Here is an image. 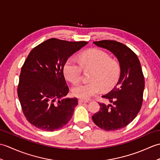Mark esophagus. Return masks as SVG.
<instances>
[{
    "instance_id": "obj_1",
    "label": "esophagus",
    "mask_w": 160,
    "mask_h": 160,
    "mask_svg": "<svg viewBox=\"0 0 160 160\" xmlns=\"http://www.w3.org/2000/svg\"><path fill=\"white\" fill-rule=\"evenodd\" d=\"M89 102L87 101V100H81L80 99L79 100H78V103L79 104H82V103H89Z\"/></svg>"
}]
</instances>
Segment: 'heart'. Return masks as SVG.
I'll use <instances>...</instances> for the list:
<instances>
[{"label":"heart","mask_w":160,"mask_h":160,"mask_svg":"<svg viewBox=\"0 0 160 160\" xmlns=\"http://www.w3.org/2000/svg\"><path fill=\"white\" fill-rule=\"evenodd\" d=\"M81 67L84 70H91V82L75 87L72 93L81 100H89L100 93L102 89H111L120 78V64L117 60H112L111 56L104 51L93 49L84 52L79 56ZM64 76L73 84L80 80L81 69L73 58L67 60L63 67Z\"/></svg>","instance_id":"b5f03b06"}]
</instances>
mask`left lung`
<instances>
[{"label":"left lung","mask_w":160,"mask_h":160,"mask_svg":"<svg viewBox=\"0 0 160 160\" xmlns=\"http://www.w3.org/2000/svg\"><path fill=\"white\" fill-rule=\"evenodd\" d=\"M93 43L117 58L121 73L113 89L102 96L111 104L99 103L100 110L92 119L98 127L105 131L118 130L131 123L141 108L144 89L141 64L136 54L124 44L107 40Z\"/></svg>","instance_id":"left-lung-1"}]
</instances>
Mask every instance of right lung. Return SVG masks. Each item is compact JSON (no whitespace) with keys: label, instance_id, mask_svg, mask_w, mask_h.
<instances>
[{"label":"right lung","instance_id":"add662e5","mask_svg":"<svg viewBox=\"0 0 160 160\" xmlns=\"http://www.w3.org/2000/svg\"><path fill=\"white\" fill-rule=\"evenodd\" d=\"M88 42L50 38L34 47L22 67L18 96L27 120L43 131L66 125L78 105L69 93L63 67L68 58Z\"/></svg>","mask_w":160,"mask_h":160}]
</instances>
